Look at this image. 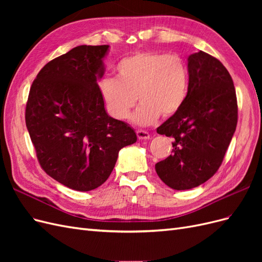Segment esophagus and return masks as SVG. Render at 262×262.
<instances>
[{
    "label": "esophagus",
    "instance_id": "34e87169",
    "mask_svg": "<svg viewBox=\"0 0 262 262\" xmlns=\"http://www.w3.org/2000/svg\"><path fill=\"white\" fill-rule=\"evenodd\" d=\"M137 137L139 140H148L149 139V133L144 130H138L137 131Z\"/></svg>",
    "mask_w": 262,
    "mask_h": 262
}]
</instances>
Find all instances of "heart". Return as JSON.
Instances as JSON below:
<instances>
[{
  "mask_svg": "<svg viewBox=\"0 0 262 262\" xmlns=\"http://www.w3.org/2000/svg\"><path fill=\"white\" fill-rule=\"evenodd\" d=\"M116 70L117 77L98 81L99 94L113 118H128L138 99L142 105L134 121L140 124L152 123L160 116L169 118L184 105L188 69L179 55L157 51L134 53L119 61Z\"/></svg>",
  "mask_w": 262,
  "mask_h": 262,
  "instance_id": "obj_1",
  "label": "heart"
}]
</instances>
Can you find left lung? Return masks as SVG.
Returning a JSON list of instances; mask_svg holds the SVG:
<instances>
[{"label": "left lung", "mask_w": 262, "mask_h": 262, "mask_svg": "<svg viewBox=\"0 0 262 262\" xmlns=\"http://www.w3.org/2000/svg\"><path fill=\"white\" fill-rule=\"evenodd\" d=\"M188 72L184 105L156 130L173 139L172 154L155 170L175 190L200 186L219 170L238 119L232 76L220 60L203 51L193 53Z\"/></svg>", "instance_id": "8db88e82"}]
</instances>
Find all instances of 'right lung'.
Returning a JSON list of instances; mask_svg holds the SVG:
<instances>
[{
    "mask_svg": "<svg viewBox=\"0 0 262 262\" xmlns=\"http://www.w3.org/2000/svg\"><path fill=\"white\" fill-rule=\"evenodd\" d=\"M108 45L78 46L51 60L31 84L25 120L47 175L77 191L101 186L118 153L137 142L131 126L109 117L97 84Z\"/></svg>",
    "mask_w": 262,
    "mask_h": 262,
    "instance_id": "obj_1",
    "label": "right lung"
}]
</instances>
